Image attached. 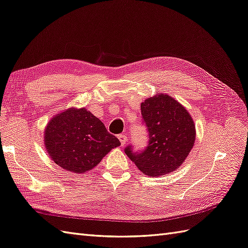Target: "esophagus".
I'll return each mask as SVG.
<instances>
[{"instance_id": "1", "label": "esophagus", "mask_w": 248, "mask_h": 248, "mask_svg": "<svg viewBox=\"0 0 248 248\" xmlns=\"http://www.w3.org/2000/svg\"><path fill=\"white\" fill-rule=\"evenodd\" d=\"M119 140H120V142H121V145H122V146H124V145H125V143L127 142V137H126L125 135H123V133H122V135H120V136H119Z\"/></svg>"}]
</instances>
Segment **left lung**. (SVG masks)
I'll return each mask as SVG.
<instances>
[{
	"label": "left lung",
	"instance_id": "obj_1",
	"mask_svg": "<svg viewBox=\"0 0 248 248\" xmlns=\"http://www.w3.org/2000/svg\"><path fill=\"white\" fill-rule=\"evenodd\" d=\"M140 111L149 132L146 149L135 153L125 148L139 170L158 177L180 168L195 144L196 128L189 111L177 100L157 93L140 103Z\"/></svg>",
	"mask_w": 248,
	"mask_h": 248
}]
</instances>
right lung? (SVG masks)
Segmentation results:
<instances>
[{
    "mask_svg": "<svg viewBox=\"0 0 248 248\" xmlns=\"http://www.w3.org/2000/svg\"><path fill=\"white\" fill-rule=\"evenodd\" d=\"M44 143L53 162L76 174L91 171L121 145L85 108H70L53 116L45 128Z\"/></svg>",
    "mask_w": 248,
    "mask_h": 248,
    "instance_id": "add662e5",
    "label": "right lung"
}]
</instances>
